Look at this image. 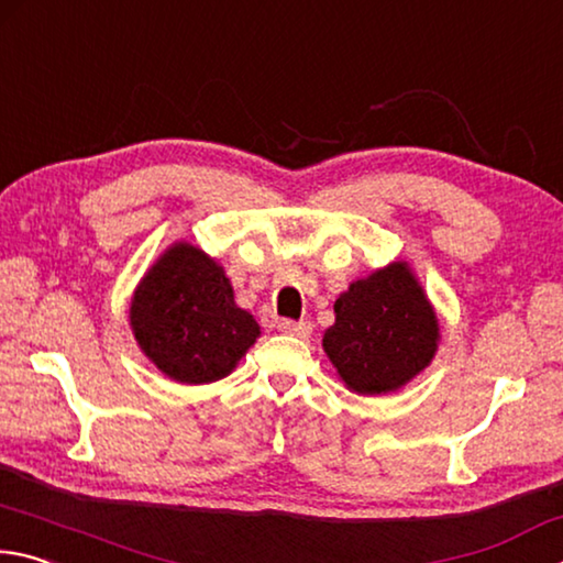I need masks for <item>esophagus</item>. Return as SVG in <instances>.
<instances>
[{
  "instance_id": "34e87169",
  "label": "esophagus",
  "mask_w": 563,
  "mask_h": 563,
  "mask_svg": "<svg viewBox=\"0 0 563 563\" xmlns=\"http://www.w3.org/2000/svg\"><path fill=\"white\" fill-rule=\"evenodd\" d=\"M279 331L287 333V336L307 341V339L311 336V323H309V321H291V319H284V321H279Z\"/></svg>"
}]
</instances>
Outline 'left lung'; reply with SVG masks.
Instances as JSON below:
<instances>
[{
    "instance_id": "left-lung-1",
    "label": "left lung",
    "mask_w": 563,
    "mask_h": 563,
    "mask_svg": "<svg viewBox=\"0 0 563 563\" xmlns=\"http://www.w3.org/2000/svg\"><path fill=\"white\" fill-rule=\"evenodd\" d=\"M323 351L346 388L380 396L406 386L435 358L440 323L406 262L353 282L333 303Z\"/></svg>"
}]
</instances>
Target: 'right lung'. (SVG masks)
Segmentation results:
<instances>
[{
	"mask_svg": "<svg viewBox=\"0 0 563 563\" xmlns=\"http://www.w3.org/2000/svg\"><path fill=\"white\" fill-rule=\"evenodd\" d=\"M131 329L157 371L187 386L230 376L260 339V323L234 303L222 266L187 242L167 246L145 272Z\"/></svg>",
	"mask_w": 563,
	"mask_h": 563,
	"instance_id": "obj_1",
	"label": "right lung"
}]
</instances>
